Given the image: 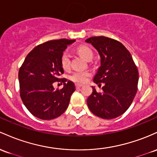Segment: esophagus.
<instances>
[{
	"instance_id": "obj_1",
	"label": "esophagus",
	"mask_w": 157,
	"mask_h": 157,
	"mask_svg": "<svg viewBox=\"0 0 157 157\" xmlns=\"http://www.w3.org/2000/svg\"><path fill=\"white\" fill-rule=\"evenodd\" d=\"M81 87H82V84H75V87L76 88H80Z\"/></svg>"
}]
</instances>
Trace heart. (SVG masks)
Listing matches in <instances>:
<instances>
[{
  "label": "heart",
  "mask_w": 157,
  "mask_h": 157,
  "mask_svg": "<svg viewBox=\"0 0 157 157\" xmlns=\"http://www.w3.org/2000/svg\"><path fill=\"white\" fill-rule=\"evenodd\" d=\"M77 52L82 58H84L88 61H91L93 58V52L92 50L85 45L79 46L77 48ZM61 63L64 69H68L70 67V56L67 51H65L63 52L62 56H61ZM90 75V73L87 71H75L70 75V80L75 82V83L82 84L87 80Z\"/></svg>",
  "instance_id": "b5f03b06"
}]
</instances>
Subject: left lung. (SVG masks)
Wrapping results in <instances>:
<instances>
[{"label":"left lung","instance_id":"8db88e82","mask_svg":"<svg viewBox=\"0 0 157 157\" xmlns=\"http://www.w3.org/2000/svg\"><path fill=\"white\" fill-rule=\"evenodd\" d=\"M98 51L100 67L93 78L95 83L104 84L102 93L94 87L87 98L90 110L105 119L117 118L129 108L137 92L139 73L130 52L118 40L105 36L85 40Z\"/></svg>","mask_w":157,"mask_h":157}]
</instances>
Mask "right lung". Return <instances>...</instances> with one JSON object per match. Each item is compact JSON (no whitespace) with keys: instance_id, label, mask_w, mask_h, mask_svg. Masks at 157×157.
Masks as SVG:
<instances>
[{"instance_id":"obj_1","label":"right lung","mask_w":157,"mask_h":157,"mask_svg":"<svg viewBox=\"0 0 157 157\" xmlns=\"http://www.w3.org/2000/svg\"><path fill=\"white\" fill-rule=\"evenodd\" d=\"M75 41L52 40L37 46L26 56L19 70L21 98L27 110L38 119H56L69 105L75 87L71 81L60 78L64 73L61 59L67 46ZM56 81L64 83L62 89L55 90Z\"/></svg>"}]
</instances>
